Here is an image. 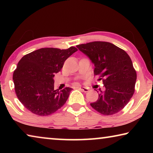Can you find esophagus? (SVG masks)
<instances>
[{
	"instance_id": "obj_1",
	"label": "esophagus",
	"mask_w": 153,
	"mask_h": 153,
	"mask_svg": "<svg viewBox=\"0 0 153 153\" xmlns=\"http://www.w3.org/2000/svg\"><path fill=\"white\" fill-rule=\"evenodd\" d=\"M79 90H81V91H82V92H88V90H89V89L88 88H86V87H79Z\"/></svg>"
}]
</instances>
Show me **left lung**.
<instances>
[{"mask_svg":"<svg viewBox=\"0 0 153 153\" xmlns=\"http://www.w3.org/2000/svg\"><path fill=\"white\" fill-rule=\"evenodd\" d=\"M94 65V75L102 79L105 90H98V98L91 107L104 115L120 112L132 97L136 72L130 57L122 49L107 42L77 45Z\"/></svg>","mask_w":153,"mask_h":153,"instance_id":"left-lung-1","label":"left lung"}]
</instances>
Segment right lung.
<instances>
[{"label":"right lung","mask_w":153,"mask_h":153,"mask_svg":"<svg viewBox=\"0 0 153 153\" xmlns=\"http://www.w3.org/2000/svg\"><path fill=\"white\" fill-rule=\"evenodd\" d=\"M77 49L42 48L25 55L19 61L13 79L17 97L23 105L40 116L56 112L66 102L72 88L54 90L53 77L66 59Z\"/></svg>","instance_id":"1"}]
</instances>
